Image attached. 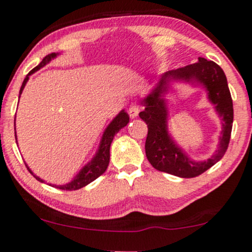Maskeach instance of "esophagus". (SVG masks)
<instances>
[{
	"label": "esophagus",
	"mask_w": 252,
	"mask_h": 252,
	"mask_svg": "<svg viewBox=\"0 0 252 252\" xmlns=\"http://www.w3.org/2000/svg\"><path fill=\"white\" fill-rule=\"evenodd\" d=\"M140 112V105L136 104V103H132L130 106H129V110H128V113L129 116H130L131 118H135L137 117V115H139Z\"/></svg>",
	"instance_id": "esophagus-1"
}]
</instances>
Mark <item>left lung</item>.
I'll return each mask as SVG.
<instances>
[{"label": "left lung", "mask_w": 252, "mask_h": 252, "mask_svg": "<svg viewBox=\"0 0 252 252\" xmlns=\"http://www.w3.org/2000/svg\"><path fill=\"white\" fill-rule=\"evenodd\" d=\"M175 79L189 80L197 82L207 88L209 99L215 105V109L222 117V136L217 153L207 161H191L170 139L166 126V109L164 100L160 98L161 87L154 91L152 95L142 101L145 110L140 112V118L148 126L146 139V156L148 161L156 170L182 178H193L202 175L213 165L225 156L231 139L232 124H233V103L229 93L225 73L220 65L213 61L200 57L198 62L185 67L175 69L165 74Z\"/></svg>", "instance_id": "8db88e82"}]
</instances>
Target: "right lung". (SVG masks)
<instances>
[{"label":"right lung","mask_w":252,"mask_h":252,"mask_svg":"<svg viewBox=\"0 0 252 252\" xmlns=\"http://www.w3.org/2000/svg\"><path fill=\"white\" fill-rule=\"evenodd\" d=\"M54 57H56V54H55V52L54 54H50V55H48V56L44 57L43 61H41L39 64L30 71L29 75H31V74L34 73V71H37L38 69H40L41 67H44V65H45L48 62H50L51 59H54ZM29 75L25 77L23 85H21L20 94H21V92H23L27 80H29ZM128 122H129L128 113L122 111L120 115H118L117 117H116L115 120H113L111 123L109 124V126H107L106 130H105L104 135H103V139H101V142H100V147H99V151H98V153H96V156L94 157V159H93L92 161L87 165V166H85L84 168H82L81 172L76 176V178L74 179L73 182H70V183L67 185H60V187L54 185V187L59 188V189H62V190H67V191H71V190L81 189V188H84L85 185L90 184L91 182L94 181V179L98 178L99 176L103 175L105 171H106L107 166H109L110 146H111L113 137H115V135L117 134V132L120 131L123 126H126V124H128ZM29 171L32 173V171L30 170V168H29ZM35 178H37L38 181L43 182L39 177H35Z\"/></svg>","instance_id":"add662e5"}]
</instances>
